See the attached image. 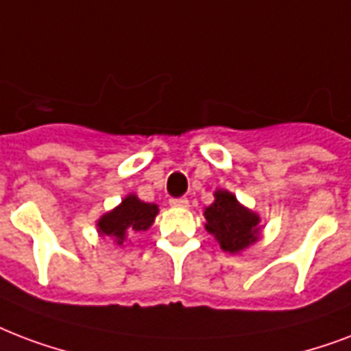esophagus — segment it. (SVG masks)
Masks as SVG:
<instances>
[{"instance_id": "obj_1", "label": "esophagus", "mask_w": 351, "mask_h": 351, "mask_svg": "<svg viewBox=\"0 0 351 351\" xmlns=\"http://www.w3.org/2000/svg\"><path fill=\"white\" fill-rule=\"evenodd\" d=\"M169 204L175 206V208H187V206H189V200H187L186 197H180V199H171Z\"/></svg>"}]
</instances>
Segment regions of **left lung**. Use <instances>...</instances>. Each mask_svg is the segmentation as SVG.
I'll use <instances>...</instances> for the list:
<instances>
[{
    "label": "left lung",
    "mask_w": 351,
    "mask_h": 351,
    "mask_svg": "<svg viewBox=\"0 0 351 351\" xmlns=\"http://www.w3.org/2000/svg\"><path fill=\"white\" fill-rule=\"evenodd\" d=\"M213 197V204L204 210L206 230L224 252L239 254L259 239V215L239 204L235 195L226 189H217Z\"/></svg>",
    "instance_id": "obj_1"
}]
</instances>
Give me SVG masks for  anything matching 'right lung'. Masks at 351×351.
Segmentation results:
<instances>
[{
    "label": "right lung",
    "instance_id": "obj_1",
    "mask_svg": "<svg viewBox=\"0 0 351 351\" xmlns=\"http://www.w3.org/2000/svg\"><path fill=\"white\" fill-rule=\"evenodd\" d=\"M158 215V206L151 202H143L136 195H128L121 200V204L114 210L104 213L97 221L99 235H108L116 241L117 245H123L130 234L145 232L151 228Z\"/></svg>",
    "mask_w": 351,
    "mask_h": 351
}]
</instances>
